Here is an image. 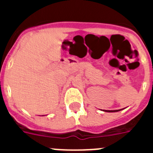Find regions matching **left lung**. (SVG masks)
<instances>
[{"instance_id":"left-lung-1","label":"left lung","mask_w":153,"mask_h":153,"mask_svg":"<svg viewBox=\"0 0 153 153\" xmlns=\"http://www.w3.org/2000/svg\"><path fill=\"white\" fill-rule=\"evenodd\" d=\"M120 110H106V112H117Z\"/></svg>"}]
</instances>
